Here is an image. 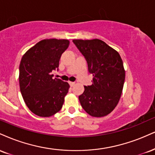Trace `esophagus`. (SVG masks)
<instances>
[{
	"instance_id": "34e87169",
	"label": "esophagus",
	"mask_w": 155,
	"mask_h": 155,
	"mask_svg": "<svg viewBox=\"0 0 155 155\" xmlns=\"http://www.w3.org/2000/svg\"><path fill=\"white\" fill-rule=\"evenodd\" d=\"M69 84L71 87H74V85H75V82H72V81H69Z\"/></svg>"
}]
</instances>
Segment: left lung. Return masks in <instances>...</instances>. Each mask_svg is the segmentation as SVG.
<instances>
[{
  "instance_id": "8db88e82",
  "label": "left lung",
  "mask_w": 155,
  "mask_h": 155,
  "mask_svg": "<svg viewBox=\"0 0 155 155\" xmlns=\"http://www.w3.org/2000/svg\"><path fill=\"white\" fill-rule=\"evenodd\" d=\"M92 74V84L84 86V92L79 96L83 109L93 117L110 113L120 100L125 81L123 61L116 50L103 41L74 40Z\"/></svg>"
}]
</instances>
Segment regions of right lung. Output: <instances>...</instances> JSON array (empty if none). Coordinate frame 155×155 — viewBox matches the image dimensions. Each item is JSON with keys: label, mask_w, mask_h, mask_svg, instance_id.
Wrapping results in <instances>:
<instances>
[{"label": "right lung", "mask_w": 155, "mask_h": 155, "mask_svg": "<svg viewBox=\"0 0 155 155\" xmlns=\"http://www.w3.org/2000/svg\"><path fill=\"white\" fill-rule=\"evenodd\" d=\"M68 40L46 39L28 50L19 66V86L26 105L35 115L50 117L62 108L70 86L55 78L59 61L68 48Z\"/></svg>", "instance_id": "add662e5"}]
</instances>
